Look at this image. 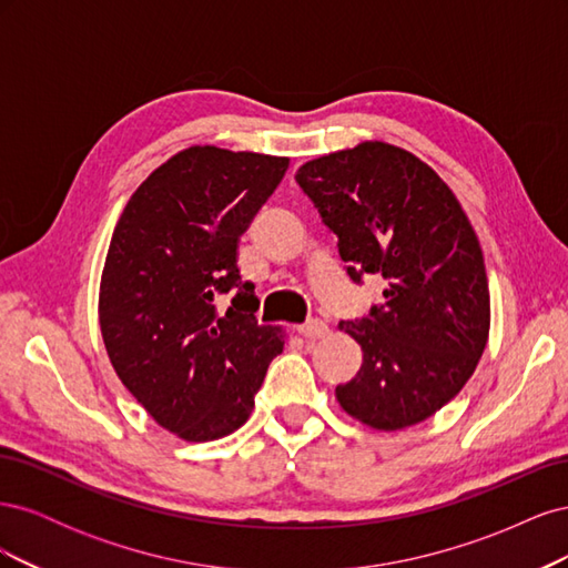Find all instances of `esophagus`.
I'll return each mask as SVG.
<instances>
[{"label":"esophagus","mask_w":568,"mask_h":568,"mask_svg":"<svg viewBox=\"0 0 568 568\" xmlns=\"http://www.w3.org/2000/svg\"><path fill=\"white\" fill-rule=\"evenodd\" d=\"M298 332L305 338H324L326 334H329V326H326L322 320H311L307 324H303Z\"/></svg>","instance_id":"1"}]
</instances>
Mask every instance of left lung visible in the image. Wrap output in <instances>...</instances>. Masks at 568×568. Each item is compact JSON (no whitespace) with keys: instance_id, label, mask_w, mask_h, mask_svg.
<instances>
[{"instance_id":"obj_1","label":"left lung","mask_w":568,"mask_h":568,"mask_svg":"<svg viewBox=\"0 0 568 568\" xmlns=\"http://www.w3.org/2000/svg\"><path fill=\"white\" fill-rule=\"evenodd\" d=\"M296 182L338 236L351 280L386 282L369 317L338 322L363 367L336 400L376 432H400L448 405L471 379L490 332L478 236L453 189L415 153L363 142L298 168Z\"/></svg>"}]
</instances>
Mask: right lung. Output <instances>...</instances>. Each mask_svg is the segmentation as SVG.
Returning a JSON list of instances; mask_svg holds the SVG:
<instances>
[{
    "label": "right lung",
    "mask_w": 568,
    "mask_h": 568,
    "mask_svg": "<svg viewBox=\"0 0 568 568\" xmlns=\"http://www.w3.org/2000/svg\"><path fill=\"white\" fill-rule=\"evenodd\" d=\"M286 168V156L189 146L136 186L113 230L101 336L120 382L182 440L236 432L284 348L280 326L255 320L236 248Z\"/></svg>",
    "instance_id": "1"
}]
</instances>
